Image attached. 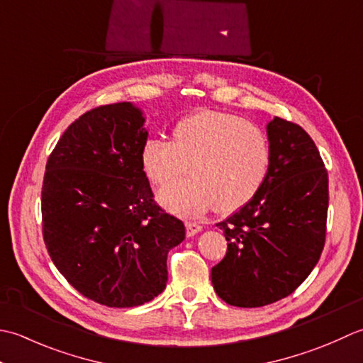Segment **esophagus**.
Instances as JSON below:
<instances>
[{
	"label": "esophagus",
	"mask_w": 363,
	"mask_h": 363,
	"mask_svg": "<svg viewBox=\"0 0 363 363\" xmlns=\"http://www.w3.org/2000/svg\"><path fill=\"white\" fill-rule=\"evenodd\" d=\"M184 227H186L188 236H194L196 233L202 230V225L197 224V223H192V220H186V223H184Z\"/></svg>",
	"instance_id": "34e87169"
}]
</instances>
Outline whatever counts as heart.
Segmentation results:
<instances>
[{
    "label": "heart",
    "mask_w": 363,
    "mask_h": 363,
    "mask_svg": "<svg viewBox=\"0 0 363 363\" xmlns=\"http://www.w3.org/2000/svg\"><path fill=\"white\" fill-rule=\"evenodd\" d=\"M140 167L153 184L171 183L188 164L189 179L160 191L158 201L182 216L202 214L214 205L228 214L246 206L260 192L271 167L264 133L240 116L199 111L177 122L171 143L144 140Z\"/></svg>",
    "instance_id": "obj_1"
}]
</instances>
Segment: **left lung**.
<instances>
[{"instance_id":"8db88e82","label":"left lung","mask_w":363,"mask_h":363,"mask_svg":"<svg viewBox=\"0 0 363 363\" xmlns=\"http://www.w3.org/2000/svg\"><path fill=\"white\" fill-rule=\"evenodd\" d=\"M271 167L260 192L216 225L227 254L211 269L214 291L235 307H263L291 294L315 268L326 241L329 179L298 123L266 127Z\"/></svg>"}]
</instances>
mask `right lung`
I'll return each mask as SVG.
<instances>
[{"label":"right lung","instance_id":"obj_1","mask_svg":"<svg viewBox=\"0 0 363 363\" xmlns=\"http://www.w3.org/2000/svg\"><path fill=\"white\" fill-rule=\"evenodd\" d=\"M128 101L87 111L47 161L42 232L57 271L86 298L136 307L167 282V254L184 240L180 219L153 201L139 152L149 133Z\"/></svg>","mask_w":363,"mask_h":363}]
</instances>
